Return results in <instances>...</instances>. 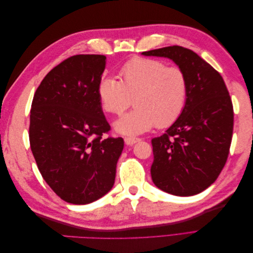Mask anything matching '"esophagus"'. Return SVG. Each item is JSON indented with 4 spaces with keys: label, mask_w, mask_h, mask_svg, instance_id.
Returning <instances> with one entry per match:
<instances>
[{
    "label": "esophagus",
    "mask_w": 253,
    "mask_h": 253,
    "mask_svg": "<svg viewBox=\"0 0 253 253\" xmlns=\"http://www.w3.org/2000/svg\"><path fill=\"white\" fill-rule=\"evenodd\" d=\"M138 141H140V138H137V137H126L125 138V142L126 145H133Z\"/></svg>",
    "instance_id": "1"
}]
</instances>
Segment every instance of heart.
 <instances>
[{
  "label": "heart",
  "mask_w": 253,
  "mask_h": 253,
  "mask_svg": "<svg viewBox=\"0 0 253 253\" xmlns=\"http://www.w3.org/2000/svg\"><path fill=\"white\" fill-rule=\"evenodd\" d=\"M120 81L103 77L97 94L104 111L121 114L135 97V110L122 115L114 124L120 134L134 136L157 127H167L177 120L186 108L188 78L181 68L168 67L163 61L136 58L119 72Z\"/></svg>",
  "instance_id": "b5f03b06"
}]
</instances>
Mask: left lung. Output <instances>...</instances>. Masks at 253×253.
Wrapping results in <instances>:
<instances>
[{
    "label": "left lung",
    "instance_id": "left-lung-1",
    "mask_svg": "<svg viewBox=\"0 0 253 253\" xmlns=\"http://www.w3.org/2000/svg\"><path fill=\"white\" fill-rule=\"evenodd\" d=\"M141 55L172 60L189 82L186 108L166 133L152 139L154 185L176 196L203 192L227 162L233 132V106L219 73L188 48L168 46Z\"/></svg>",
    "mask_w": 253,
    "mask_h": 253
}]
</instances>
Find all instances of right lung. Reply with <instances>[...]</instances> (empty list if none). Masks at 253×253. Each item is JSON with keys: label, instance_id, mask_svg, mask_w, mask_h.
<instances>
[{"label": "right lung", "instance_id": "add662e5", "mask_svg": "<svg viewBox=\"0 0 253 253\" xmlns=\"http://www.w3.org/2000/svg\"><path fill=\"white\" fill-rule=\"evenodd\" d=\"M102 55H77L45 76L30 110L29 141L42 177L59 197L86 205L111 191L124 139H102L111 128L97 88Z\"/></svg>", "mask_w": 253, "mask_h": 253}]
</instances>
